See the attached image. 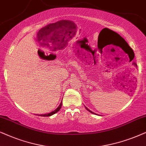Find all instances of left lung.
<instances>
[{"label":"left lung","instance_id":"1","mask_svg":"<svg viewBox=\"0 0 146 146\" xmlns=\"http://www.w3.org/2000/svg\"><path fill=\"white\" fill-rule=\"evenodd\" d=\"M111 32H112V35H113V38H114V39L115 40H116V41H117V42H125V44H127V45H128V46H129V44H128L127 43V42L125 41V40L123 39V38H122L121 36L119 35V34H117V33H115V32H114V31H111ZM117 46V45H116ZM85 108H86V110H87V111H89V112L90 113H93V114H96L94 112H93V111H91L90 110H89L88 108H87V107H85Z\"/></svg>","mask_w":146,"mask_h":146}]
</instances>
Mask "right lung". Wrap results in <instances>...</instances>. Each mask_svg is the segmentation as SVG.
Wrapping results in <instances>:
<instances>
[{
    "label": "right lung",
    "mask_w": 146,
    "mask_h": 146,
    "mask_svg": "<svg viewBox=\"0 0 146 146\" xmlns=\"http://www.w3.org/2000/svg\"><path fill=\"white\" fill-rule=\"evenodd\" d=\"M61 106H62V102H61V104L59 106V107L57 109H55V110L53 111H51L50 113H45V114H41V115H38V116H43V117H48V116H51L53 115V114L56 113L59 111L61 110Z\"/></svg>",
    "instance_id": "add662e5"
}]
</instances>
